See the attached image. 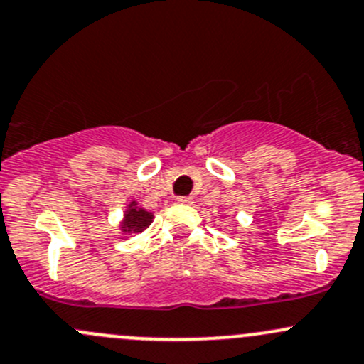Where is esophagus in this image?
<instances>
[{
  "instance_id": "34e87169",
  "label": "esophagus",
  "mask_w": 364,
  "mask_h": 364,
  "mask_svg": "<svg viewBox=\"0 0 364 364\" xmlns=\"http://www.w3.org/2000/svg\"><path fill=\"white\" fill-rule=\"evenodd\" d=\"M177 203H182V205H191V203H193V198H191V196L177 198Z\"/></svg>"
}]
</instances>
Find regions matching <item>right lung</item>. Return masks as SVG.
Here are the masks:
<instances>
[{
    "label": "right lung",
    "instance_id": "add662e5",
    "mask_svg": "<svg viewBox=\"0 0 364 364\" xmlns=\"http://www.w3.org/2000/svg\"><path fill=\"white\" fill-rule=\"evenodd\" d=\"M152 218H154V215L151 212L140 208L136 201H130V205L124 210L119 229L123 234H139L149 228Z\"/></svg>",
    "mask_w": 364,
    "mask_h": 364
}]
</instances>
